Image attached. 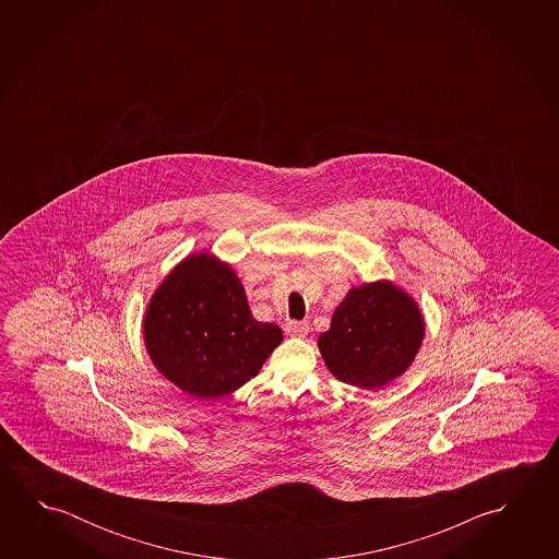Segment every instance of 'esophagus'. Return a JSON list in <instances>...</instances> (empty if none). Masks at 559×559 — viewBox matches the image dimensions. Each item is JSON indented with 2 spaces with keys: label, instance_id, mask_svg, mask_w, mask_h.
I'll use <instances>...</instances> for the list:
<instances>
[{
  "label": "esophagus",
  "instance_id": "1",
  "mask_svg": "<svg viewBox=\"0 0 559 559\" xmlns=\"http://www.w3.org/2000/svg\"><path fill=\"white\" fill-rule=\"evenodd\" d=\"M284 331L290 337H304V335H308L310 325L306 321H288V323H284Z\"/></svg>",
  "mask_w": 559,
  "mask_h": 559
}]
</instances>
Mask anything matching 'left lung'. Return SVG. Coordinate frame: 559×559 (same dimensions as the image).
I'll list each match as a JSON object with an SVG mask.
<instances>
[{
  "label": "left lung",
  "instance_id": "left-lung-1",
  "mask_svg": "<svg viewBox=\"0 0 559 559\" xmlns=\"http://www.w3.org/2000/svg\"><path fill=\"white\" fill-rule=\"evenodd\" d=\"M425 318L412 294L392 281L353 286L318 337L325 367L345 384L382 390L412 367Z\"/></svg>",
  "mask_w": 559,
  "mask_h": 559
}]
</instances>
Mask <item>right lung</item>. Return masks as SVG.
<instances>
[{
	"label": "right lung",
	"instance_id": "obj_1",
	"mask_svg": "<svg viewBox=\"0 0 559 559\" xmlns=\"http://www.w3.org/2000/svg\"><path fill=\"white\" fill-rule=\"evenodd\" d=\"M142 335L157 372L194 400L236 392L283 343L276 323L253 318L234 266L211 251L167 273L147 302Z\"/></svg>",
	"mask_w": 559,
	"mask_h": 559
}]
</instances>
